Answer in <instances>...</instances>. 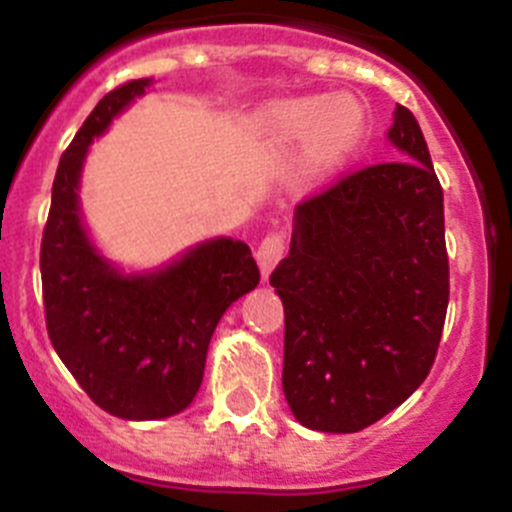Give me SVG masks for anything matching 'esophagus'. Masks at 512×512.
Listing matches in <instances>:
<instances>
[{
    "instance_id": "1",
    "label": "esophagus",
    "mask_w": 512,
    "mask_h": 512,
    "mask_svg": "<svg viewBox=\"0 0 512 512\" xmlns=\"http://www.w3.org/2000/svg\"><path fill=\"white\" fill-rule=\"evenodd\" d=\"M283 255H285V234H280V232L267 234L265 240L260 242V247H257V265H260V270H262V278L267 280V275L272 272V267L283 260Z\"/></svg>"
}]
</instances>
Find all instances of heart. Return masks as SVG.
Masks as SVG:
<instances>
[{"label": "heart", "instance_id": "b5f03b06", "mask_svg": "<svg viewBox=\"0 0 512 512\" xmlns=\"http://www.w3.org/2000/svg\"><path fill=\"white\" fill-rule=\"evenodd\" d=\"M364 123V105L351 95L333 100L308 95L275 105L267 118V131L283 146H298L310 138V161L318 169H333L356 148Z\"/></svg>", "mask_w": 512, "mask_h": 512}]
</instances>
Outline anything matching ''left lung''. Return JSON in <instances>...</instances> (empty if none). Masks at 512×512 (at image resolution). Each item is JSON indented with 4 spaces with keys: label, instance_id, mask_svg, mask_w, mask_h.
<instances>
[{
    "label": "left lung",
    "instance_id": "1",
    "mask_svg": "<svg viewBox=\"0 0 512 512\" xmlns=\"http://www.w3.org/2000/svg\"><path fill=\"white\" fill-rule=\"evenodd\" d=\"M386 138L396 161L295 207L290 252L270 275L285 308V399L315 432H361L404 404L442 338V186L404 105Z\"/></svg>",
    "mask_w": 512,
    "mask_h": 512
}]
</instances>
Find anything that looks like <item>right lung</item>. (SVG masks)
I'll list each match as a JSON object with an SVG mask.
<instances>
[{"instance_id":"add662e5","label":"right lung","mask_w":512,"mask_h":512,"mask_svg":"<svg viewBox=\"0 0 512 512\" xmlns=\"http://www.w3.org/2000/svg\"><path fill=\"white\" fill-rule=\"evenodd\" d=\"M151 85L131 80L103 95L75 133L57 166L40 252L57 356L103 412L131 422L189 407L219 318L260 283L250 247L232 237L197 242L151 270H123L90 237L80 209L90 143Z\"/></svg>"}]
</instances>
